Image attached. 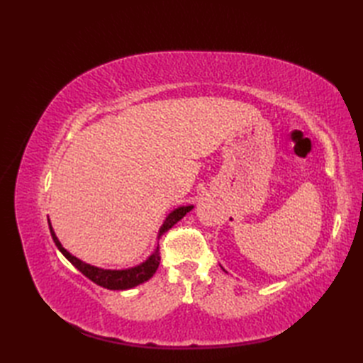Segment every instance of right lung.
<instances>
[{
  "label": "right lung",
  "mask_w": 363,
  "mask_h": 363,
  "mask_svg": "<svg viewBox=\"0 0 363 363\" xmlns=\"http://www.w3.org/2000/svg\"><path fill=\"white\" fill-rule=\"evenodd\" d=\"M192 208H194V206H182V207L174 208V211L163 221V224L159 230L157 239H160V236L163 233H167L174 224H177L186 213L192 211ZM48 224H50V232H51L54 244H56V247L60 250L62 255L67 257L72 263V265L83 274V276H86L94 283H96L98 286H103V288L111 289V291H123V289L135 288V286H138V284L145 283L147 280H150L152 276H155V272L159 268V263H160L159 245L155 250V252H152V255L145 262H142L140 265L133 267V268H128V269H103V268L92 267V265H89V263L82 262L80 259H77L75 256H72L69 251L65 250L60 244V240L57 239L56 233H54L50 219H48Z\"/></svg>",
  "instance_id": "add662e5"
}]
</instances>
